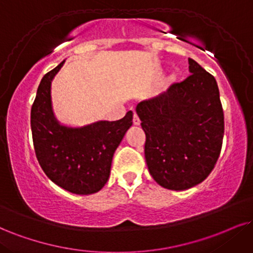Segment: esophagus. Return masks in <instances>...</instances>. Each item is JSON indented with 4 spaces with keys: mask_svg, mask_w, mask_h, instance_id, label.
I'll return each instance as SVG.
<instances>
[{
    "mask_svg": "<svg viewBox=\"0 0 253 253\" xmlns=\"http://www.w3.org/2000/svg\"><path fill=\"white\" fill-rule=\"evenodd\" d=\"M133 124H135V126H139V124H141V120H139L138 115L137 114L133 115Z\"/></svg>",
    "mask_w": 253,
    "mask_h": 253,
    "instance_id": "esophagus-1",
    "label": "esophagus"
}]
</instances>
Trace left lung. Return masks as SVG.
I'll use <instances>...</instances> for the list:
<instances>
[{"instance_id": "8db88e82", "label": "left lung", "mask_w": 253, "mask_h": 253, "mask_svg": "<svg viewBox=\"0 0 253 253\" xmlns=\"http://www.w3.org/2000/svg\"><path fill=\"white\" fill-rule=\"evenodd\" d=\"M190 76L136 107L156 183L182 191L202 183L219 157L224 114L216 80L189 58Z\"/></svg>"}]
</instances>
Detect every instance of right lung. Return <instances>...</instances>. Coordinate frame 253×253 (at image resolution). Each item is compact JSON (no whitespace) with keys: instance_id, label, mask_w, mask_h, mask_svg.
Returning <instances> with one entry per match:
<instances>
[{"instance_id":"1","label":"right lung","mask_w":253,"mask_h":253,"mask_svg":"<svg viewBox=\"0 0 253 253\" xmlns=\"http://www.w3.org/2000/svg\"><path fill=\"white\" fill-rule=\"evenodd\" d=\"M64 62L43 76L31 107V132L37 161L51 182L76 195L98 192L110 176L115 151L130 126L132 111L118 121L83 126L62 124L54 114L51 82Z\"/></svg>"}]
</instances>
